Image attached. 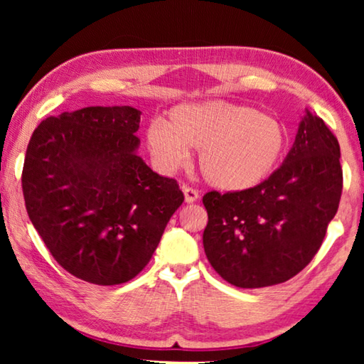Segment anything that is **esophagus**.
Here are the masks:
<instances>
[{
  "label": "esophagus",
  "instance_id": "34e87169",
  "mask_svg": "<svg viewBox=\"0 0 364 364\" xmlns=\"http://www.w3.org/2000/svg\"><path fill=\"white\" fill-rule=\"evenodd\" d=\"M183 193H184V200H186L188 204H193V202H196L197 199H199V193H197V191L193 189V188L184 186L183 188Z\"/></svg>",
  "mask_w": 364,
  "mask_h": 364
}]
</instances>
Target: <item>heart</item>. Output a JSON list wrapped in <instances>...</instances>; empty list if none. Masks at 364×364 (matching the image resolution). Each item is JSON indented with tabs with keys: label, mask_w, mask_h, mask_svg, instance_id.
Masks as SVG:
<instances>
[{
	"label": "heart",
	"mask_w": 364,
	"mask_h": 364,
	"mask_svg": "<svg viewBox=\"0 0 364 364\" xmlns=\"http://www.w3.org/2000/svg\"><path fill=\"white\" fill-rule=\"evenodd\" d=\"M146 147L160 170L173 171L197 151V165L210 186L239 193L274 173L289 147L286 123L247 104L221 100L183 102L165 122L152 120Z\"/></svg>",
	"instance_id": "b5f03b06"
}]
</instances>
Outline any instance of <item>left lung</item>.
<instances>
[{
    "mask_svg": "<svg viewBox=\"0 0 364 364\" xmlns=\"http://www.w3.org/2000/svg\"><path fill=\"white\" fill-rule=\"evenodd\" d=\"M341 146L319 117H301L281 167L257 188L204 196V250L242 289L286 282L316 255L342 194Z\"/></svg>",
    "mask_w": 364,
    "mask_h": 364,
    "instance_id": "8db88e82",
    "label": "left lung"
}]
</instances>
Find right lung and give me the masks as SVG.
<instances>
[{"label": "right lung", "instance_id": "right-lung-1", "mask_svg": "<svg viewBox=\"0 0 364 364\" xmlns=\"http://www.w3.org/2000/svg\"><path fill=\"white\" fill-rule=\"evenodd\" d=\"M139 122L130 106L85 107L43 120L27 146L28 218L54 260L91 284L133 279L184 200L138 156Z\"/></svg>", "mask_w": 364, "mask_h": 364}]
</instances>
